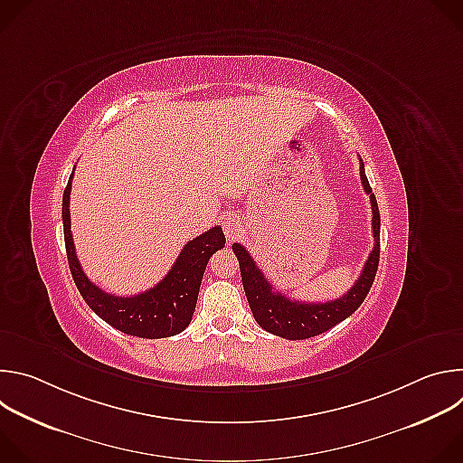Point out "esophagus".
Segmentation results:
<instances>
[{
    "instance_id": "1",
    "label": "esophagus",
    "mask_w": 463,
    "mask_h": 463,
    "mask_svg": "<svg viewBox=\"0 0 463 463\" xmlns=\"http://www.w3.org/2000/svg\"><path fill=\"white\" fill-rule=\"evenodd\" d=\"M245 231V223L240 216H229L225 222H223V232H225V238L229 241H234L238 240Z\"/></svg>"
}]
</instances>
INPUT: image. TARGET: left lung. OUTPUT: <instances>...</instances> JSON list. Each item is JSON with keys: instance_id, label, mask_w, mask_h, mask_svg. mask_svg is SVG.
Instances as JSON below:
<instances>
[{"instance_id": "1", "label": "left lung", "mask_w": 463, "mask_h": 463, "mask_svg": "<svg viewBox=\"0 0 463 463\" xmlns=\"http://www.w3.org/2000/svg\"><path fill=\"white\" fill-rule=\"evenodd\" d=\"M361 181L364 192L370 195L372 203V232H373V249L364 263L363 273L357 282L350 288L348 293L335 300L327 302H298L291 300L269 284L258 269L256 261L250 258L247 249L240 243H232V250L240 261V273L245 289L247 302L250 306L254 320L266 329V332L279 335L289 341H302L317 337L335 324L348 318L366 298L379 266V232H381V216L377 209V200L372 194L370 183L364 174V165L361 161Z\"/></svg>"}]
</instances>
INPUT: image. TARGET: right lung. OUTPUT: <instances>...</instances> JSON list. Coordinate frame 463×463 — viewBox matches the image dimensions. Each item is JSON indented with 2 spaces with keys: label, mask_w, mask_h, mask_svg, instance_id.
Returning <instances> with one entry per match:
<instances>
[{
  "label": "right lung",
  "mask_w": 463,
  "mask_h": 463,
  "mask_svg": "<svg viewBox=\"0 0 463 463\" xmlns=\"http://www.w3.org/2000/svg\"><path fill=\"white\" fill-rule=\"evenodd\" d=\"M71 181L73 174L70 175L68 186H65L61 197L63 240L73 280L86 304L102 320L126 335L141 339H163L181 334L192 320L197 293H200L202 279L211 256L225 247V234L222 227L216 225L190 240L179 252L168 275L152 289L134 297L109 295L86 277L77 258L70 214Z\"/></svg>",
  "instance_id": "right-lung-1"
}]
</instances>
